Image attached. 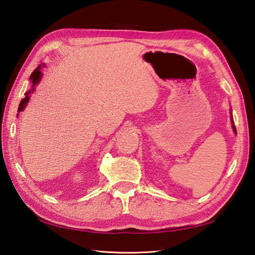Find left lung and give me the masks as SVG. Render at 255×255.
<instances>
[{
	"label": "left lung",
	"instance_id": "1",
	"mask_svg": "<svg viewBox=\"0 0 255 255\" xmlns=\"http://www.w3.org/2000/svg\"><path fill=\"white\" fill-rule=\"evenodd\" d=\"M232 123H233V126H232V128H233V130H234V133L236 134V128H235V126H234V122H233V120H232Z\"/></svg>",
	"mask_w": 255,
	"mask_h": 255
}]
</instances>
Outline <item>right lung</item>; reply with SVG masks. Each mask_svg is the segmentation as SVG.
<instances>
[{
  "label": "right lung",
  "instance_id": "obj_1",
  "mask_svg": "<svg viewBox=\"0 0 255 255\" xmlns=\"http://www.w3.org/2000/svg\"><path fill=\"white\" fill-rule=\"evenodd\" d=\"M42 66H43V65H42ZM41 76H42L41 65H39V66H38V67L35 69V70L33 71V73L30 74V76H29V80H30V82H32V88H30V90L27 91L26 94H25L26 97H25L24 99L21 100L20 105H19V109H18V112H19V113L22 112L23 110L25 109V106L27 105V102L29 101V94H32V92H34L35 86H36V85L39 84V82H40V80H41Z\"/></svg>",
  "mask_w": 255,
  "mask_h": 255
}]
</instances>
